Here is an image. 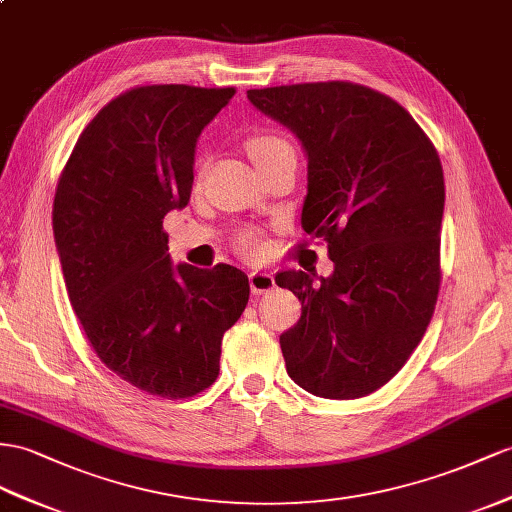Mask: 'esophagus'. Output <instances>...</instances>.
<instances>
[{
    "mask_svg": "<svg viewBox=\"0 0 512 512\" xmlns=\"http://www.w3.org/2000/svg\"><path fill=\"white\" fill-rule=\"evenodd\" d=\"M248 283H251L253 294H268L270 290H274L272 274L261 272V270H255V272L248 274Z\"/></svg>",
    "mask_w": 512,
    "mask_h": 512,
    "instance_id": "34e87169",
    "label": "esophagus"
}]
</instances>
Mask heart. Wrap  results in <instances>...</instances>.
I'll return each mask as SVG.
<instances>
[{
	"instance_id": "obj_1",
	"label": "heart",
	"mask_w": 512,
	"mask_h": 512,
	"mask_svg": "<svg viewBox=\"0 0 512 512\" xmlns=\"http://www.w3.org/2000/svg\"><path fill=\"white\" fill-rule=\"evenodd\" d=\"M246 149H248V155L253 157L257 168L270 164L272 160H277V157L283 153L294 151L292 144L287 142L283 136L270 134V131H264V134H255L248 138ZM235 246H238V251L244 257H251V259L264 253V240H261V235L257 231H242L238 235V240H235Z\"/></svg>"
}]
</instances>
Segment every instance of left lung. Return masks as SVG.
Returning <instances> with one entry per match:
<instances>
[{
    "label": "left lung",
    "mask_w": 512,
    "mask_h": 512,
    "mask_svg": "<svg viewBox=\"0 0 512 512\" xmlns=\"http://www.w3.org/2000/svg\"><path fill=\"white\" fill-rule=\"evenodd\" d=\"M307 153L303 229L329 244L331 277L287 270L303 313L281 335L287 374L320 398L381 389L422 342L437 305L443 168L398 101L352 82L246 90Z\"/></svg>",
    "instance_id": "8db88e82"
}]
</instances>
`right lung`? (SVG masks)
Returning <instances> with one entry per match:
<instances>
[{"label":"right lung","mask_w":512,"mask_h":512,"mask_svg":"<svg viewBox=\"0 0 512 512\" xmlns=\"http://www.w3.org/2000/svg\"><path fill=\"white\" fill-rule=\"evenodd\" d=\"M235 88L138 86L77 138L54 199L71 307L101 363L151 396L190 398L220 372L222 335L248 303V277L173 264L164 216L186 207L203 127Z\"/></svg>","instance_id":"obj_1"}]
</instances>
